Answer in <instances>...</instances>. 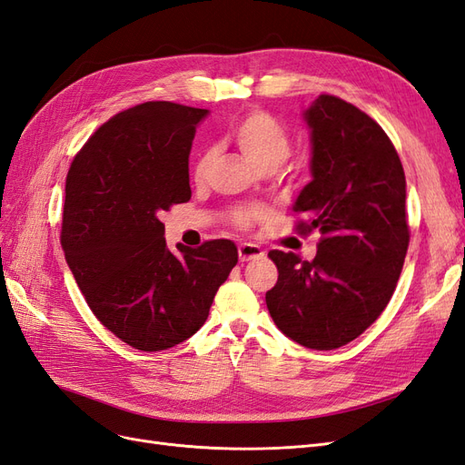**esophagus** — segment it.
Listing matches in <instances>:
<instances>
[{
	"mask_svg": "<svg viewBox=\"0 0 465 465\" xmlns=\"http://www.w3.org/2000/svg\"><path fill=\"white\" fill-rule=\"evenodd\" d=\"M263 256V250L256 244H250V242H244L238 246V258H241V262H250V260H258Z\"/></svg>",
	"mask_w": 465,
	"mask_h": 465,
	"instance_id": "34e87169",
	"label": "esophagus"
}]
</instances>
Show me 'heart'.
<instances>
[{
  "mask_svg": "<svg viewBox=\"0 0 465 465\" xmlns=\"http://www.w3.org/2000/svg\"><path fill=\"white\" fill-rule=\"evenodd\" d=\"M231 139L234 145L241 149L246 161L256 168H277L291 153V137L283 124L267 112L254 110L248 112L241 120H236L231 128ZM211 161H213V151H203L198 161L193 164V178L203 180ZM258 211L241 209L234 211V223L246 224L252 217H256Z\"/></svg>",
  "mask_w": 465,
  "mask_h": 465,
  "instance_id": "b5f03b06",
  "label": "heart"
}]
</instances>
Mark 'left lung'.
Returning <instances> with one entry per match:
<instances>
[{
    "label": "left lung",
    "mask_w": 465,
    "mask_h": 465,
    "mask_svg": "<svg viewBox=\"0 0 465 465\" xmlns=\"http://www.w3.org/2000/svg\"><path fill=\"white\" fill-rule=\"evenodd\" d=\"M302 120L312 180L292 211L322 241L312 262L270 252L279 277L265 302L289 340L331 351L367 330L396 291L410 246L405 174L384 130L357 106L320 94Z\"/></svg>",
    "instance_id": "obj_1"
}]
</instances>
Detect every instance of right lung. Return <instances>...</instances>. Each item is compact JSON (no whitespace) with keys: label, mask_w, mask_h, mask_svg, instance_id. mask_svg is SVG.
<instances>
[{"label":"right lung","mask_w":465,"mask_h":465,"mask_svg":"<svg viewBox=\"0 0 465 465\" xmlns=\"http://www.w3.org/2000/svg\"><path fill=\"white\" fill-rule=\"evenodd\" d=\"M209 110L166 101L112 116L72 163L62 248L93 314L124 343L163 351L198 331L238 262L231 241H164L163 211L190 200L188 157Z\"/></svg>","instance_id":"1"}]
</instances>
